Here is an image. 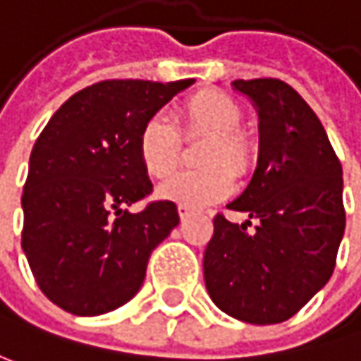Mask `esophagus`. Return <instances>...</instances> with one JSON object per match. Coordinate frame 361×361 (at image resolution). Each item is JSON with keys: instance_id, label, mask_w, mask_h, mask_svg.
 I'll return each mask as SVG.
<instances>
[{"instance_id": "1", "label": "esophagus", "mask_w": 361, "mask_h": 361, "mask_svg": "<svg viewBox=\"0 0 361 361\" xmlns=\"http://www.w3.org/2000/svg\"><path fill=\"white\" fill-rule=\"evenodd\" d=\"M178 216H180V221H187V219L193 218V209H189V207H178Z\"/></svg>"}]
</instances>
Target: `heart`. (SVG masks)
<instances>
[{
    "label": "heart",
    "instance_id": "b5f03b06",
    "mask_svg": "<svg viewBox=\"0 0 361 361\" xmlns=\"http://www.w3.org/2000/svg\"><path fill=\"white\" fill-rule=\"evenodd\" d=\"M180 131L185 137L205 135L209 143L203 152V170L176 172L158 187V197L178 207L203 209L234 189V175L246 174L255 162V147L238 133L243 113L240 106L226 94L203 90L193 94L178 109ZM137 154L149 176L164 178L176 164L180 154V137L176 127L164 115L145 118L137 133Z\"/></svg>",
    "mask_w": 361,
    "mask_h": 361
}]
</instances>
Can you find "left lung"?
Listing matches in <instances>:
<instances>
[{"instance_id":"1","label":"left lung","mask_w":361,"mask_h":361,"mask_svg":"<svg viewBox=\"0 0 361 361\" xmlns=\"http://www.w3.org/2000/svg\"><path fill=\"white\" fill-rule=\"evenodd\" d=\"M232 88L259 115L255 174L230 209L257 219L214 218L203 255L209 298L221 312L250 324L288 321L326 286L345 232L343 170L326 131L281 80H236Z\"/></svg>"}]
</instances>
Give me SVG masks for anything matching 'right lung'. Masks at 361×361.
I'll use <instances>...</instances> for the list:
<instances>
[{
    "mask_svg": "<svg viewBox=\"0 0 361 361\" xmlns=\"http://www.w3.org/2000/svg\"><path fill=\"white\" fill-rule=\"evenodd\" d=\"M193 84L98 82L65 100L42 129L22 195V250L59 308L98 317L140 292L149 255L178 226V212L170 201L127 209L152 191L137 133Z\"/></svg>",
    "mask_w": 361,
    "mask_h": 361,
    "instance_id": "obj_1",
    "label": "right lung"
}]
</instances>
